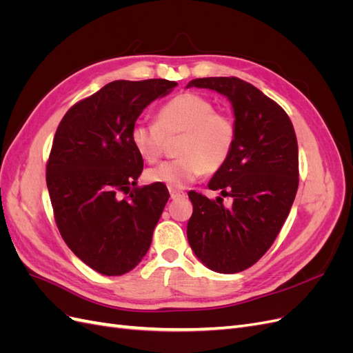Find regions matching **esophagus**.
Returning <instances> with one entry per match:
<instances>
[{"mask_svg":"<svg viewBox=\"0 0 353 353\" xmlns=\"http://www.w3.org/2000/svg\"><path fill=\"white\" fill-rule=\"evenodd\" d=\"M169 193H170V199H172V200L181 199V197H185V193H184V191H181V190H175V188H169Z\"/></svg>","mask_w":353,"mask_h":353,"instance_id":"1","label":"esophagus"}]
</instances>
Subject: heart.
I'll list each match as a JSON object with an SVG mask.
<instances>
[{
	"label": "heart",
	"instance_id": "b5f03b06",
	"mask_svg": "<svg viewBox=\"0 0 353 353\" xmlns=\"http://www.w3.org/2000/svg\"><path fill=\"white\" fill-rule=\"evenodd\" d=\"M183 134L176 160L148 169L145 179L169 188H184L206 172H216L228 160L236 144V123L199 94H179L157 114V123L138 122L132 126V145L148 163L163 156L165 137Z\"/></svg>",
	"mask_w": 353,
	"mask_h": 353
}]
</instances>
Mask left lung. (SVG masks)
Segmentation results:
<instances>
[{"label":"left lung","instance_id":"obj_1","mask_svg":"<svg viewBox=\"0 0 353 353\" xmlns=\"http://www.w3.org/2000/svg\"><path fill=\"white\" fill-rule=\"evenodd\" d=\"M216 91L231 103L236 144L208 187V199L191 191L193 215L187 237L199 261L219 274H236L258 262L285 222L299 185V153L290 117L270 97L239 78H199L187 88ZM222 196L233 205L223 206Z\"/></svg>","mask_w":353,"mask_h":353}]
</instances>
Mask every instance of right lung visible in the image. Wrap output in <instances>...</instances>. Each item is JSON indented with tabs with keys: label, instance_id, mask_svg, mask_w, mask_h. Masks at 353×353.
I'll list each match as a JSON object with an SVG mask.
<instances>
[{
	"label": "right lung",
	"instance_id": "add662e5",
	"mask_svg": "<svg viewBox=\"0 0 353 353\" xmlns=\"http://www.w3.org/2000/svg\"><path fill=\"white\" fill-rule=\"evenodd\" d=\"M176 85L113 81L70 108L56 131L47 187L57 227L69 249L103 275L130 272L150 249L169 193L163 184L130 191L143 172L131 131L147 105Z\"/></svg>",
	"mask_w": 353,
	"mask_h": 353
}]
</instances>
